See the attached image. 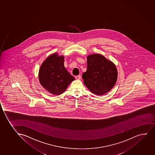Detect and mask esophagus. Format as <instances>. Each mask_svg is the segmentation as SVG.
Listing matches in <instances>:
<instances>
[{
	"label": "esophagus",
	"mask_w": 155,
	"mask_h": 155,
	"mask_svg": "<svg viewBox=\"0 0 155 155\" xmlns=\"http://www.w3.org/2000/svg\"><path fill=\"white\" fill-rule=\"evenodd\" d=\"M81 77L80 75H77V76H76L75 77V78L77 79V80H80L81 79Z\"/></svg>",
	"instance_id": "obj_1"
}]
</instances>
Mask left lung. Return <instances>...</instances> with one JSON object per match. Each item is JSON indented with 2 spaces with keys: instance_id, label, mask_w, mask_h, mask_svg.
Listing matches in <instances>:
<instances>
[{
  "instance_id": "left-lung-1",
  "label": "left lung",
  "mask_w": 155,
  "mask_h": 155,
  "mask_svg": "<svg viewBox=\"0 0 155 155\" xmlns=\"http://www.w3.org/2000/svg\"><path fill=\"white\" fill-rule=\"evenodd\" d=\"M87 65L82 78L91 92L103 95L112 89L118 77L117 68L112 61L101 54H93L87 56Z\"/></svg>"
}]
</instances>
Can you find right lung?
Instances as JSON below:
<instances>
[{
	"mask_svg": "<svg viewBox=\"0 0 155 155\" xmlns=\"http://www.w3.org/2000/svg\"><path fill=\"white\" fill-rule=\"evenodd\" d=\"M64 56L55 53L50 55L41 64L39 71L40 83L49 93L61 94L75 78L64 67Z\"/></svg>",
	"mask_w": 155,
	"mask_h": 155,
	"instance_id": "add662e5",
	"label": "right lung"
}]
</instances>
